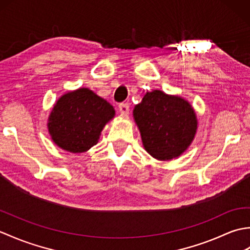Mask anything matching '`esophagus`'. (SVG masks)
<instances>
[{
	"label": "esophagus",
	"mask_w": 250,
	"mask_h": 250,
	"mask_svg": "<svg viewBox=\"0 0 250 250\" xmlns=\"http://www.w3.org/2000/svg\"><path fill=\"white\" fill-rule=\"evenodd\" d=\"M118 108L122 115H128L130 111V105L128 103H120Z\"/></svg>",
	"instance_id": "obj_1"
}]
</instances>
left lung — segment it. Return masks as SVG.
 Wrapping results in <instances>:
<instances>
[{"mask_svg": "<svg viewBox=\"0 0 250 250\" xmlns=\"http://www.w3.org/2000/svg\"><path fill=\"white\" fill-rule=\"evenodd\" d=\"M133 116L143 145L158 160H171L187 149L196 131V117L191 105L179 97L160 90L147 92Z\"/></svg>", "mask_w": 250, "mask_h": 250, "instance_id": "8db88e82", "label": "left lung"}]
</instances>
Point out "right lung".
Returning a JSON list of instances; mask_svg holds the SVG:
<instances>
[{
    "label": "right lung",
    "mask_w": 250,
    "mask_h": 250,
    "mask_svg": "<svg viewBox=\"0 0 250 250\" xmlns=\"http://www.w3.org/2000/svg\"><path fill=\"white\" fill-rule=\"evenodd\" d=\"M114 116L107 101L81 88L62 95L56 103L48 119L49 133L62 149L84 152L97 144L101 131Z\"/></svg>",
    "instance_id": "obj_1"
}]
</instances>
